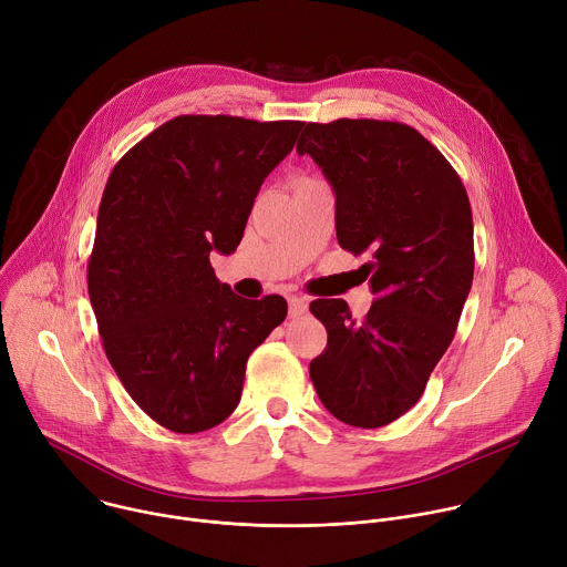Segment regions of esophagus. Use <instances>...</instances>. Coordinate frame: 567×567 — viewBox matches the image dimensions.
I'll use <instances>...</instances> for the list:
<instances>
[{
    "label": "esophagus",
    "instance_id": "esophagus-1",
    "mask_svg": "<svg viewBox=\"0 0 567 567\" xmlns=\"http://www.w3.org/2000/svg\"><path fill=\"white\" fill-rule=\"evenodd\" d=\"M307 307H309V302L305 296H289V316L296 318V316L305 313Z\"/></svg>",
    "mask_w": 567,
    "mask_h": 567
}]
</instances>
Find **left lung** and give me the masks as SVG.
Returning a JSON list of instances; mask_svg holds the SVG:
<instances>
[{
	"label": "left lung",
	"instance_id": "8db88e82",
	"mask_svg": "<svg viewBox=\"0 0 567 567\" xmlns=\"http://www.w3.org/2000/svg\"><path fill=\"white\" fill-rule=\"evenodd\" d=\"M296 150L337 195L339 245L372 256L361 269L377 296L359 322L346 300L309 305L328 330L309 377L337 420L379 429L415 406L455 337L473 282L471 204L444 154L411 125L307 123Z\"/></svg>",
	"mask_w": 567,
	"mask_h": 567
}]
</instances>
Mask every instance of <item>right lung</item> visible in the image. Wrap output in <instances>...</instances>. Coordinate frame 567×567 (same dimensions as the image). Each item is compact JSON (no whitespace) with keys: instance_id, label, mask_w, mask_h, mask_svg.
<instances>
[{"instance_id":"add662e5","label":"right lung","mask_w":567,"mask_h":567,"mask_svg":"<svg viewBox=\"0 0 567 567\" xmlns=\"http://www.w3.org/2000/svg\"><path fill=\"white\" fill-rule=\"evenodd\" d=\"M300 121L177 116L114 166L87 265L105 354L138 409L202 433L237 406L249 354L287 300H247L219 282L210 251L233 254L260 186Z\"/></svg>"}]
</instances>
